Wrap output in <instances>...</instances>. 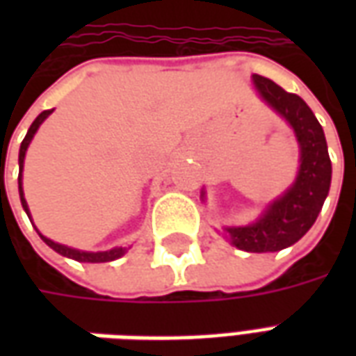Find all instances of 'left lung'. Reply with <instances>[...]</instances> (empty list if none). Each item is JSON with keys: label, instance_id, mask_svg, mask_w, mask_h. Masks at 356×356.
Segmentation results:
<instances>
[{"label": "left lung", "instance_id": "obj_1", "mask_svg": "<svg viewBox=\"0 0 356 356\" xmlns=\"http://www.w3.org/2000/svg\"><path fill=\"white\" fill-rule=\"evenodd\" d=\"M261 101L282 116L296 133L299 145V170L296 181L267 208L254 223L225 227L232 246L252 254L280 252L305 236L321 213L332 183V162L322 125L313 110L298 95L284 91L275 81L259 74L252 76ZM202 193V198H204Z\"/></svg>", "mask_w": 356, "mask_h": 356}]
</instances>
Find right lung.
<instances>
[{
    "instance_id": "obj_1",
    "label": "right lung",
    "mask_w": 356,
    "mask_h": 356,
    "mask_svg": "<svg viewBox=\"0 0 356 356\" xmlns=\"http://www.w3.org/2000/svg\"><path fill=\"white\" fill-rule=\"evenodd\" d=\"M53 110H43L40 116L35 118L32 125H30V129H28L26 137L24 140L20 143V150H19V194H20V204H22V208L26 211V216L30 217V221H32V216H30V209H28V204H26V198H24V191H22V170H24V158H26V150L30 147V143L34 139L35 131L40 129V125L49 118V114ZM38 231V229H35ZM40 234V238L47 244L49 248H53L57 254L65 255V257H70L74 261H80V263H106V261H114V259H120L122 255L127 252V248H112V250H106V252H83V250H76V248H70V246H65V244H58V242H53L51 238L47 236H43L42 232L38 231Z\"/></svg>"
}]
</instances>
